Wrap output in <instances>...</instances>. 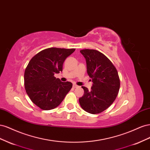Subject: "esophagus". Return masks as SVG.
<instances>
[{"mask_svg":"<svg viewBox=\"0 0 150 150\" xmlns=\"http://www.w3.org/2000/svg\"><path fill=\"white\" fill-rule=\"evenodd\" d=\"M78 87H79V86H78V85H76V84H73V88H78Z\"/></svg>","mask_w":150,"mask_h":150,"instance_id":"34e87169","label":"esophagus"}]
</instances>
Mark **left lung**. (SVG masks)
<instances>
[{
	"label": "left lung",
	"mask_w": 150,
	"mask_h": 150,
	"mask_svg": "<svg viewBox=\"0 0 150 150\" xmlns=\"http://www.w3.org/2000/svg\"><path fill=\"white\" fill-rule=\"evenodd\" d=\"M81 53L86 59L87 72L93 83L91 90L82 86L84 95L79 99L83 110L91 114H98L115 101L120 88V80L115 66L97 50L85 49Z\"/></svg>",
	"instance_id": "left-lung-1"
}]
</instances>
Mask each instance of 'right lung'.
Here are the masks:
<instances>
[{"label": "right lung", "instance_id": "right-lung-1", "mask_svg": "<svg viewBox=\"0 0 150 150\" xmlns=\"http://www.w3.org/2000/svg\"><path fill=\"white\" fill-rule=\"evenodd\" d=\"M75 49L51 47L40 51L31 59L24 72V86L30 100L43 110L57 107L72 87L54 77L62 71L66 59Z\"/></svg>", "mask_w": 150, "mask_h": 150}]
</instances>
